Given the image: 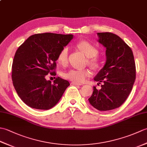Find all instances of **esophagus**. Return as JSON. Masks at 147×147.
Wrapping results in <instances>:
<instances>
[{
    "label": "esophagus",
    "mask_w": 147,
    "mask_h": 147,
    "mask_svg": "<svg viewBox=\"0 0 147 147\" xmlns=\"http://www.w3.org/2000/svg\"><path fill=\"white\" fill-rule=\"evenodd\" d=\"M71 85H78V86H81L82 85V84L79 83H76V82H71Z\"/></svg>",
    "instance_id": "esophagus-1"
}]
</instances>
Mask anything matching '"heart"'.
Returning a JSON list of instances; mask_svg holds the SVG:
<instances>
[{"instance_id": "heart-1", "label": "heart", "mask_w": 147, "mask_h": 147, "mask_svg": "<svg viewBox=\"0 0 147 147\" xmlns=\"http://www.w3.org/2000/svg\"><path fill=\"white\" fill-rule=\"evenodd\" d=\"M76 47L80 51L89 57L88 63L93 67L97 68L100 64V59L98 55V50L95 45L86 40H82L76 43ZM69 50L67 47H64L59 52L57 55V61L62 65H65L68 61ZM92 72L88 68L79 69L72 68L63 73L62 76L65 79L73 82L82 83L87 77L91 76Z\"/></svg>"}]
</instances>
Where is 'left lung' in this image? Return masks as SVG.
Here are the masks:
<instances>
[{"label": "left lung", "mask_w": 147, "mask_h": 147, "mask_svg": "<svg viewBox=\"0 0 147 147\" xmlns=\"http://www.w3.org/2000/svg\"><path fill=\"white\" fill-rule=\"evenodd\" d=\"M98 42L106 48V63L94 80L103 83L93 86L88 98L93 107L107 111L119 107L126 101L136 79V65L131 49L115 34L97 33Z\"/></svg>", "instance_id": "8db88e82"}]
</instances>
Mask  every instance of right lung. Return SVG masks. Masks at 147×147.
<instances>
[{"mask_svg":"<svg viewBox=\"0 0 147 147\" xmlns=\"http://www.w3.org/2000/svg\"><path fill=\"white\" fill-rule=\"evenodd\" d=\"M73 35L45 33L30 36L16 52L12 80L18 96L29 107L48 110L57 104L67 87L68 81L57 77L52 83L46 75L55 76L57 55Z\"/></svg>","mask_w":147,"mask_h":147,"instance_id":"right-lung-1","label":"right lung"}]
</instances>
